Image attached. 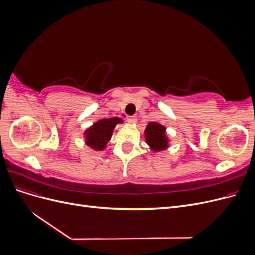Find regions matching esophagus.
<instances>
[{"instance_id":"1","label":"esophagus","mask_w":255,"mask_h":255,"mask_svg":"<svg viewBox=\"0 0 255 255\" xmlns=\"http://www.w3.org/2000/svg\"><path fill=\"white\" fill-rule=\"evenodd\" d=\"M127 119H128V121L129 123H134V122H136V120H137V118L135 117V116H128V117Z\"/></svg>"}]
</instances>
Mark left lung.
Instances as JSON below:
<instances>
[{
  "mask_svg": "<svg viewBox=\"0 0 255 255\" xmlns=\"http://www.w3.org/2000/svg\"><path fill=\"white\" fill-rule=\"evenodd\" d=\"M145 142L155 151L166 150L169 146V138L166 135V128L157 122H150L144 129Z\"/></svg>",
  "mask_w": 255,
  "mask_h": 255,
  "instance_id": "obj_1",
  "label": "left lung"
}]
</instances>
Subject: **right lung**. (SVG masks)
Masks as SVG:
<instances>
[{
  "instance_id": "right-lung-1",
  "label": "right lung",
  "mask_w": 255,
  "mask_h": 255,
  "mask_svg": "<svg viewBox=\"0 0 255 255\" xmlns=\"http://www.w3.org/2000/svg\"><path fill=\"white\" fill-rule=\"evenodd\" d=\"M122 122L123 120L118 117L97 121L84 132L86 144L96 151H103L111 140L115 127Z\"/></svg>"
}]
</instances>
